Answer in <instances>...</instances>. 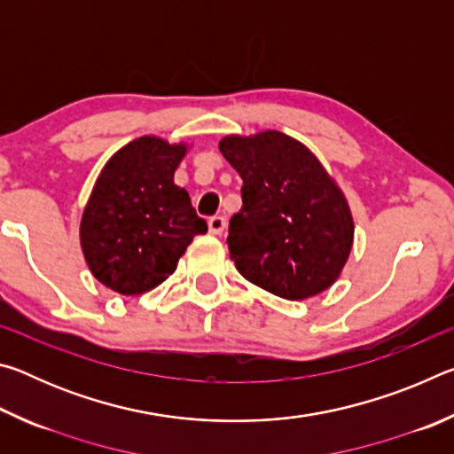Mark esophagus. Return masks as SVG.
I'll list each match as a JSON object with an SVG mask.
<instances>
[{
  "label": "esophagus",
  "instance_id": "esophagus-1",
  "mask_svg": "<svg viewBox=\"0 0 454 454\" xmlns=\"http://www.w3.org/2000/svg\"><path fill=\"white\" fill-rule=\"evenodd\" d=\"M208 228H210L212 234H222V232H224V228H226V218L224 216H212L208 220Z\"/></svg>",
  "mask_w": 454,
  "mask_h": 454
}]
</instances>
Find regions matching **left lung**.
<instances>
[{"label": "left lung", "mask_w": 454, "mask_h": 454, "mask_svg": "<svg viewBox=\"0 0 454 454\" xmlns=\"http://www.w3.org/2000/svg\"><path fill=\"white\" fill-rule=\"evenodd\" d=\"M220 152L242 178L228 248L246 280L286 301L333 286L352 248L347 200L317 156L282 132L226 136Z\"/></svg>", "instance_id": "8db88e82"}]
</instances>
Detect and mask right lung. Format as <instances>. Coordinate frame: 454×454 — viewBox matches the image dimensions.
I'll use <instances>...</instances> for the list:
<instances>
[{"instance_id":"obj_1","label":"right lung","mask_w":454,"mask_h":454,"mask_svg":"<svg viewBox=\"0 0 454 454\" xmlns=\"http://www.w3.org/2000/svg\"><path fill=\"white\" fill-rule=\"evenodd\" d=\"M186 145L144 136L112 156L83 210L80 238L91 274L124 296L176 270L196 234L208 232L190 194L174 184Z\"/></svg>"}]
</instances>
